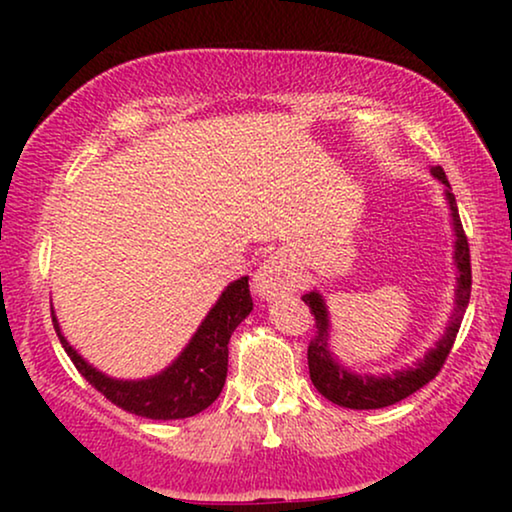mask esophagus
<instances>
[{
	"label": "esophagus",
	"mask_w": 512,
	"mask_h": 512,
	"mask_svg": "<svg viewBox=\"0 0 512 512\" xmlns=\"http://www.w3.org/2000/svg\"><path fill=\"white\" fill-rule=\"evenodd\" d=\"M298 270L293 261L282 251H275L261 263L254 275V291L263 300H275L277 296L291 293L298 286Z\"/></svg>",
	"instance_id": "34e87169"
}]
</instances>
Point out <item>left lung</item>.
Listing matches in <instances>:
<instances>
[{
    "instance_id": "8db88e82",
    "label": "left lung",
    "mask_w": 512,
    "mask_h": 512,
    "mask_svg": "<svg viewBox=\"0 0 512 512\" xmlns=\"http://www.w3.org/2000/svg\"><path fill=\"white\" fill-rule=\"evenodd\" d=\"M431 174L438 181H443L447 186L445 198L447 205H450L452 212V226L454 235H457V242H454V263H457L459 277H457V291H454V312L450 317V324H447L443 338L436 342V347L431 349L424 359H419L412 368L396 370L391 375H356L345 366H340L338 361L333 359L331 349H328V312L324 298L319 296L317 291L305 293L303 300L305 305L310 307L314 314V326H317V335L310 340V347H307V366H310V380L317 391L328 401L335 405H342V408L352 410H377L387 408V405H394L410 394H415L417 389H422L424 384H429L433 377L440 373L443 363L450 354L454 345V338H457L461 319H464V312L468 307V300H471V251H468V240L464 233V226H461L457 200L450 191V181H447L443 167H431Z\"/></svg>"
}]
</instances>
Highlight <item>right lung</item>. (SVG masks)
Instances as JSON below:
<instances>
[{"instance_id": "add662e5", "label": "right lung", "mask_w": 512, "mask_h": 512, "mask_svg": "<svg viewBox=\"0 0 512 512\" xmlns=\"http://www.w3.org/2000/svg\"><path fill=\"white\" fill-rule=\"evenodd\" d=\"M251 310H254V300L249 293V277H240L226 286L184 352L172 361V366H167L160 375L137 382L114 380L95 370L65 340L55 314L53 326L76 370L107 401L146 419H184L198 415L219 398L228 375L230 335Z\"/></svg>"}]
</instances>
